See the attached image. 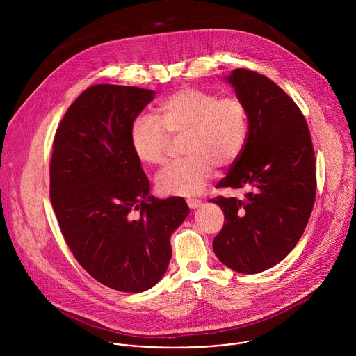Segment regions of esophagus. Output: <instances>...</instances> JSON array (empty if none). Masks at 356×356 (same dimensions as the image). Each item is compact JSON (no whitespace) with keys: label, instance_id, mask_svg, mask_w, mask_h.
Returning <instances> with one entry per match:
<instances>
[{"label":"esophagus","instance_id":"esophagus-1","mask_svg":"<svg viewBox=\"0 0 356 356\" xmlns=\"http://www.w3.org/2000/svg\"><path fill=\"white\" fill-rule=\"evenodd\" d=\"M201 200H197V198H187V206L191 209V210H195L198 207H201Z\"/></svg>","mask_w":356,"mask_h":356}]
</instances>
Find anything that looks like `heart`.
I'll use <instances>...</instances> for the list:
<instances>
[{
    "mask_svg": "<svg viewBox=\"0 0 356 356\" xmlns=\"http://www.w3.org/2000/svg\"><path fill=\"white\" fill-rule=\"evenodd\" d=\"M161 120L138 115L131 125V145L145 163L166 161L172 136L184 138L188 155L173 162L156 176L165 195L198 194L210 180L214 166H229L242 154L248 139V113L236 97L186 87L162 101Z\"/></svg>",
    "mask_w": 356,
    "mask_h": 356,
    "instance_id": "b5f03b06",
    "label": "heart"
}]
</instances>
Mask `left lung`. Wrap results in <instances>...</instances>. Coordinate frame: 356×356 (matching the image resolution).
<instances>
[{
    "label": "left lung",
    "mask_w": 356,
    "mask_h": 356,
    "mask_svg": "<svg viewBox=\"0 0 356 356\" xmlns=\"http://www.w3.org/2000/svg\"><path fill=\"white\" fill-rule=\"evenodd\" d=\"M227 80L246 107L248 139L217 187L249 191L243 200H210L224 213L213 248L229 269L255 275L283 261L307 227L317 188L314 147L306 118L276 83L246 69Z\"/></svg>",
    "instance_id": "1"
}]
</instances>
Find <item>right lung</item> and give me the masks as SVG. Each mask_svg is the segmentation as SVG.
I'll return each mask as SVG.
<instances>
[{
    "instance_id": "obj_1",
    "label": "right lung",
    "mask_w": 356,
    "mask_h": 356,
    "mask_svg": "<svg viewBox=\"0 0 356 356\" xmlns=\"http://www.w3.org/2000/svg\"><path fill=\"white\" fill-rule=\"evenodd\" d=\"M155 91L95 84L66 111L54 139L50 201L76 261L125 293L154 287L172 258L170 235L190 210L155 198L131 145V125Z\"/></svg>"
}]
</instances>
